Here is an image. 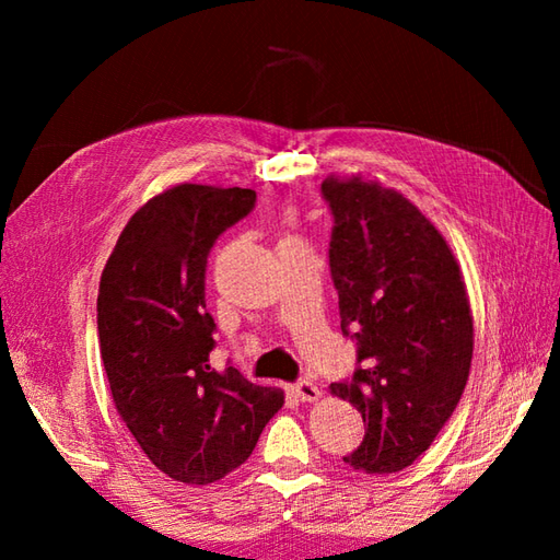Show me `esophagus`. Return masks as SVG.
<instances>
[{"label":"esophagus","mask_w":560,"mask_h":560,"mask_svg":"<svg viewBox=\"0 0 560 560\" xmlns=\"http://www.w3.org/2000/svg\"><path fill=\"white\" fill-rule=\"evenodd\" d=\"M293 392H295V397H299L301 401H317L319 395H323V392H319L317 385L311 383V380H301V383H295Z\"/></svg>","instance_id":"obj_1"}]
</instances>
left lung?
Returning a JSON list of instances; mask_svg holds the SVG:
<instances>
[{
  "label": "left lung",
  "instance_id": "obj_1",
  "mask_svg": "<svg viewBox=\"0 0 560 560\" xmlns=\"http://www.w3.org/2000/svg\"><path fill=\"white\" fill-rule=\"evenodd\" d=\"M323 195L335 217L329 269L341 331L359 343L361 363L347 383L329 385L365 423L361 447L343 462L395 474L431 447L467 385V287L443 233L397 189L355 173L329 175Z\"/></svg>",
  "mask_w": 560,
  "mask_h": 560
}]
</instances>
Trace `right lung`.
Instances as JSON below:
<instances>
[{
  "label": "right lung",
  "instance_id": "right-lung-1",
  "mask_svg": "<svg viewBox=\"0 0 560 560\" xmlns=\"http://www.w3.org/2000/svg\"><path fill=\"white\" fill-rule=\"evenodd\" d=\"M255 189L180 183L151 197L101 273L98 341L115 409L171 479L207 486L253 455L283 392L209 363L205 271L217 237L247 217Z\"/></svg>",
  "mask_w": 560,
  "mask_h": 560
}]
</instances>
